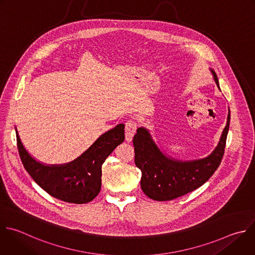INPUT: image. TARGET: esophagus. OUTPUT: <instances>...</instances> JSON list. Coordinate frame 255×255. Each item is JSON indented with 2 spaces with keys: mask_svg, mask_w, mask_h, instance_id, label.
I'll list each match as a JSON object with an SVG mask.
<instances>
[{
  "mask_svg": "<svg viewBox=\"0 0 255 255\" xmlns=\"http://www.w3.org/2000/svg\"><path fill=\"white\" fill-rule=\"evenodd\" d=\"M137 127H138V124L134 120H128L125 123V137H126V141L127 142H131L132 141L133 136L136 133Z\"/></svg>",
  "mask_w": 255,
  "mask_h": 255,
  "instance_id": "esophagus-1",
  "label": "esophagus"
}]
</instances>
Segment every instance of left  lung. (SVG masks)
<instances>
[{
	"label": "left lung",
	"mask_w": 255,
	"mask_h": 255,
	"mask_svg": "<svg viewBox=\"0 0 255 255\" xmlns=\"http://www.w3.org/2000/svg\"><path fill=\"white\" fill-rule=\"evenodd\" d=\"M218 84L217 75L211 70ZM227 123L215 150L206 158L182 162L164 155L153 142L149 132L138 128L133 138L135 164L142 172L141 188L151 199L168 201L183 196L203 185L216 171L224 155L229 129Z\"/></svg>",
	"instance_id": "obj_1"
}]
</instances>
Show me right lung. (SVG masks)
Returning a JSON list of instances; mask_svg holds the SVG:
<instances>
[{
    "mask_svg": "<svg viewBox=\"0 0 255 255\" xmlns=\"http://www.w3.org/2000/svg\"><path fill=\"white\" fill-rule=\"evenodd\" d=\"M22 163L34 181L51 196L68 203L92 201L101 190L102 165L124 139V124L103 134L82 156L71 163L46 166L32 158L24 148L16 130Z\"/></svg>",
    "mask_w": 255,
    "mask_h": 255,
    "instance_id": "add662e5",
    "label": "right lung"
}]
</instances>
